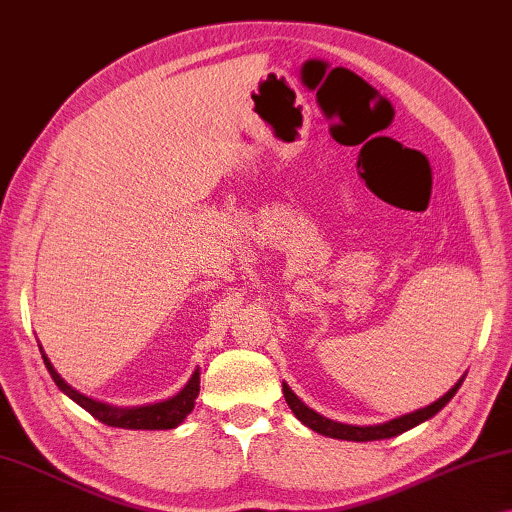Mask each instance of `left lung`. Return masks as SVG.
Returning <instances> with one entry per match:
<instances>
[{
  "label": "left lung",
  "instance_id": "8db88e82",
  "mask_svg": "<svg viewBox=\"0 0 512 512\" xmlns=\"http://www.w3.org/2000/svg\"><path fill=\"white\" fill-rule=\"evenodd\" d=\"M462 382H465V375H462L460 380L455 382L442 398H437L435 403H430L428 407H421V410H416V412L396 416V419H391L387 423H377V426H350V423H338V421L327 419V416H322L318 412H313L311 407H306L286 382H283V396H286V403L290 410H293V414L304 423L306 428L316 430L325 437L345 439V442H375V439H389V437L403 435V432L412 430L414 426H419V423L432 419V416L442 410L448 400L455 396V391L460 389Z\"/></svg>",
  "mask_w": 512,
  "mask_h": 512
}]
</instances>
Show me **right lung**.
Instances as JSON below:
<instances>
[{"mask_svg": "<svg viewBox=\"0 0 512 512\" xmlns=\"http://www.w3.org/2000/svg\"><path fill=\"white\" fill-rule=\"evenodd\" d=\"M41 348V345H38ZM43 352V348H41ZM43 361L50 371L52 380L57 387L66 393L68 398H73L77 405L84 407L91 416H96L98 421L105 423V426L112 428H125V430H171L180 426L187 419V414L194 410V400L199 396V382H201V373L199 368L192 373L190 380L183 389H180L176 396L164 398L160 403H148V405H137V407H114L109 403H100V400H93L84 393L75 391L70 384L61 377L57 371H54L52 361L45 357L43 352Z\"/></svg>", "mask_w": 512, "mask_h": 512, "instance_id": "obj_1", "label": "right lung"}]
</instances>
